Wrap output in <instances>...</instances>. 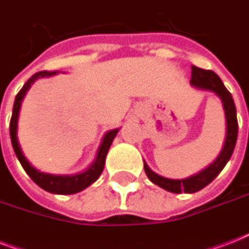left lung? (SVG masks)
<instances>
[{
  "label": "left lung",
  "instance_id": "obj_1",
  "mask_svg": "<svg viewBox=\"0 0 249 249\" xmlns=\"http://www.w3.org/2000/svg\"><path fill=\"white\" fill-rule=\"evenodd\" d=\"M190 84L199 89L211 90L216 94L217 97L222 101V106L225 109V116H226V138H225L224 147L221 150L220 155L209 166H207L200 173L191 176L185 179H169V178L161 177L155 172H152L146 163H143L144 172L147 174L148 179L160 186L161 189L170 191L174 194L196 193L199 190L204 189L205 186L209 185L214 178L220 174L224 169L230 158L232 151L235 148L236 138H238V119H236V108L231 94L226 88L221 79L213 71L197 68L195 66L191 67V80Z\"/></svg>",
  "mask_w": 249,
  "mask_h": 249
}]
</instances>
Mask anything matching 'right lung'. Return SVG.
Here are the masks:
<instances>
[{
	"mask_svg": "<svg viewBox=\"0 0 249 249\" xmlns=\"http://www.w3.org/2000/svg\"><path fill=\"white\" fill-rule=\"evenodd\" d=\"M55 72L50 71H41L35 73L28 79V81L23 85L20 91L17 94L15 97V102H14L13 107V115H11V120H10V137H11V143H13V148L15 151V155L20 161L21 166L24 168L29 177L32 178V181L38 185L41 189H44L45 191L53 194H62V195H70V194H76L84 190L85 187L90 186L94 181H97L101 173L103 172L106 163V155L108 152L111 144H112L113 138L116 137L119 129H113L109 130L108 133H106L105 138L102 141V144L99 150H98L97 158L94 160V163L85 170L83 173L75 174V176H54V174L42 173L40 170L35 169L31 164L28 163V160L25 159V156L23 155V152L20 150L19 142L17 138V128H18V116H19V111H20V105L23 98H24L25 93L28 91L35 81L40 77H45V76H52Z\"/></svg>",
	"mask_w": 249,
	"mask_h": 249,
	"instance_id": "right-lung-1",
	"label": "right lung"
}]
</instances>
